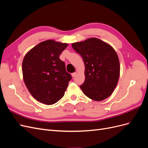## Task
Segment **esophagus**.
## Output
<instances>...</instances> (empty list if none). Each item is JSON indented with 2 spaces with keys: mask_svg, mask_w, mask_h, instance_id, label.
<instances>
[{
  "mask_svg": "<svg viewBox=\"0 0 148 148\" xmlns=\"http://www.w3.org/2000/svg\"><path fill=\"white\" fill-rule=\"evenodd\" d=\"M77 75V72H74V73H73L72 74H71V76H72L73 77H75V76Z\"/></svg>",
  "mask_w": 148,
  "mask_h": 148,
  "instance_id": "1",
  "label": "esophagus"
}]
</instances>
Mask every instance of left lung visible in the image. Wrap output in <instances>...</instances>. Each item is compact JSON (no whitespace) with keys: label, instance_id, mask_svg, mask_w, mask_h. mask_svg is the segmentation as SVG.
Listing matches in <instances>:
<instances>
[{"label":"left lung","instance_id":"obj_1","mask_svg":"<svg viewBox=\"0 0 148 148\" xmlns=\"http://www.w3.org/2000/svg\"><path fill=\"white\" fill-rule=\"evenodd\" d=\"M71 46L82 56L84 64L85 80L80 88L94 101L107 99L114 92L120 77L117 52L110 44L96 38L72 43Z\"/></svg>","mask_w":148,"mask_h":148}]
</instances>
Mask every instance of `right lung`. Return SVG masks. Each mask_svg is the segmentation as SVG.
<instances>
[{
  "label": "right lung",
  "mask_w": 148,
  "mask_h": 148,
  "mask_svg": "<svg viewBox=\"0 0 148 148\" xmlns=\"http://www.w3.org/2000/svg\"><path fill=\"white\" fill-rule=\"evenodd\" d=\"M67 46V43L49 39L39 43L25 56L22 63L23 80L38 101L52 105L64 96L71 77L59 56Z\"/></svg>",
  "instance_id": "obj_1"
}]
</instances>
